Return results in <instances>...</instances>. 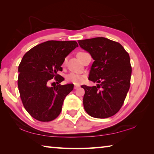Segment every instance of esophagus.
Instances as JSON below:
<instances>
[{
	"mask_svg": "<svg viewBox=\"0 0 154 154\" xmlns=\"http://www.w3.org/2000/svg\"><path fill=\"white\" fill-rule=\"evenodd\" d=\"M78 88H79V85H75V86H74V89L76 90V89H77Z\"/></svg>",
	"mask_w": 154,
	"mask_h": 154,
	"instance_id": "obj_1",
	"label": "esophagus"
}]
</instances>
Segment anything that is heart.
<instances>
[{
  "mask_svg": "<svg viewBox=\"0 0 154 154\" xmlns=\"http://www.w3.org/2000/svg\"><path fill=\"white\" fill-rule=\"evenodd\" d=\"M66 80L68 82L75 83V84H80L84 80V77L76 73H70L66 76Z\"/></svg>",
  "mask_w": 154,
  "mask_h": 154,
  "instance_id": "1",
  "label": "heart"
}]
</instances>
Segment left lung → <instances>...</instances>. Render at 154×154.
Instances as JSON below:
<instances>
[{"mask_svg": "<svg viewBox=\"0 0 154 154\" xmlns=\"http://www.w3.org/2000/svg\"><path fill=\"white\" fill-rule=\"evenodd\" d=\"M78 43L94 60L88 79L98 83L96 86L82 85L85 90V110L96 118L113 116L123 105L130 88L132 67L129 54L120 43L105 37L79 40Z\"/></svg>", "mask_w": 154, "mask_h": 154, "instance_id": "1", "label": "left lung"}]
</instances>
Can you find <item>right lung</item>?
<instances>
[{
    "mask_svg": "<svg viewBox=\"0 0 154 154\" xmlns=\"http://www.w3.org/2000/svg\"><path fill=\"white\" fill-rule=\"evenodd\" d=\"M77 47L74 41H48L34 47L23 56L18 67L17 85L23 105L32 118L50 122L60 113L64 98L73 90L74 85L59 84L64 79L57 72L62 71L65 58ZM53 78L57 85L49 87Z\"/></svg>",
    "mask_w": 154,
    "mask_h": 154,
    "instance_id": "1",
    "label": "right lung"
}]
</instances>
